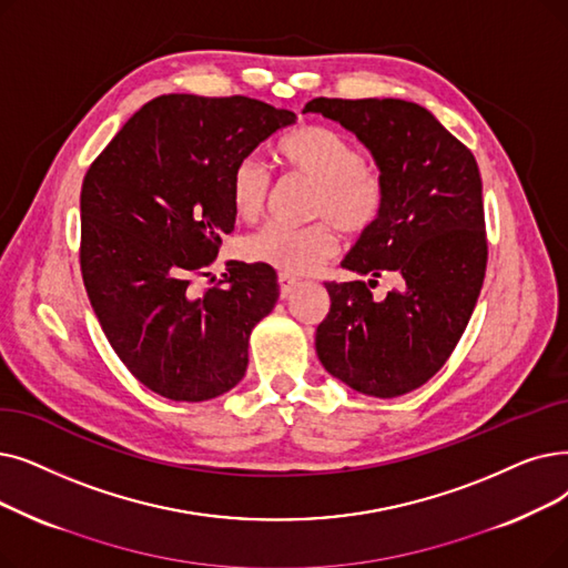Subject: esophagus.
<instances>
[{"mask_svg":"<svg viewBox=\"0 0 568 568\" xmlns=\"http://www.w3.org/2000/svg\"><path fill=\"white\" fill-rule=\"evenodd\" d=\"M278 283H281V297H283V300H287L290 294L294 292V287L300 285L297 278L290 276V274H281V276H278Z\"/></svg>","mask_w":568,"mask_h":568,"instance_id":"1","label":"esophagus"}]
</instances>
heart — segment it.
<instances>
[{"mask_svg":"<svg viewBox=\"0 0 568 568\" xmlns=\"http://www.w3.org/2000/svg\"><path fill=\"white\" fill-rule=\"evenodd\" d=\"M281 160L315 183L306 227L266 225L243 241V255L274 266L283 274L302 276L323 266L338 251V225L348 234L372 230L385 206L381 171L364 162L359 148L343 134L306 125L292 132L278 148ZM271 194V174L260 158H243L232 171V204L239 217L262 215Z\"/></svg>","mask_w":568,"mask_h":568,"instance_id":"heart-1","label":"heart"}]
</instances>
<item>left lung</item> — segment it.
I'll return each instance as SVG.
<instances>
[{
    "label": "left lung",
    "mask_w": 568,
    "mask_h": 568,
    "mask_svg": "<svg viewBox=\"0 0 568 568\" xmlns=\"http://www.w3.org/2000/svg\"><path fill=\"white\" fill-rule=\"evenodd\" d=\"M304 113L353 132L385 181L378 223L341 262L368 281L325 283L332 306L315 332L317 357L355 392L402 397L448 362L478 302L487 239L476 158L413 102L317 97ZM383 273L400 285L376 301Z\"/></svg>",
    "instance_id": "obj_1"
}]
</instances>
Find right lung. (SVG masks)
<instances>
[{
	"instance_id": "1",
	"label": "right lung",
	"mask_w": 568,
	"mask_h": 568,
	"mask_svg": "<svg viewBox=\"0 0 568 568\" xmlns=\"http://www.w3.org/2000/svg\"><path fill=\"white\" fill-rule=\"evenodd\" d=\"M294 120L239 94H162L88 169V300L115 355L160 397L206 402L245 376L251 332L281 294L274 266L230 262L202 294L190 283L234 230V166Z\"/></svg>"
}]
</instances>
